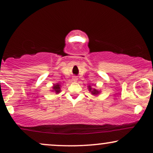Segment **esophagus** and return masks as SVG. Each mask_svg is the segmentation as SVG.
Masks as SVG:
<instances>
[{"label":"esophagus","mask_w":153,"mask_h":153,"mask_svg":"<svg viewBox=\"0 0 153 153\" xmlns=\"http://www.w3.org/2000/svg\"><path fill=\"white\" fill-rule=\"evenodd\" d=\"M72 81H77V78H76V76L73 77V78H72Z\"/></svg>","instance_id":"obj_1"}]
</instances>
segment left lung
<instances>
[{
  "label": "left lung",
  "mask_w": 153,
  "mask_h": 153,
  "mask_svg": "<svg viewBox=\"0 0 153 153\" xmlns=\"http://www.w3.org/2000/svg\"><path fill=\"white\" fill-rule=\"evenodd\" d=\"M88 90H89V91L91 93L92 95H99L100 93V92L98 91L97 90H96L95 88H93V89L91 87V85H89L88 86Z\"/></svg>",
  "instance_id": "obj_1"
}]
</instances>
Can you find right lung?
<instances>
[{"label":"right lung","mask_w":153,"mask_h":153,"mask_svg":"<svg viewBox=\"0 0 153 153\" xmlns=\"http://www.w3.org/2000/svg\"><path fill=\"white\" fill-rule=\"evenodd\" d=\"M51 91L55 92L56 94H58L60 91V85L59 83H56L53 85V90H51Z\"/></svg>","instance_id":"1"}]
</instances>
